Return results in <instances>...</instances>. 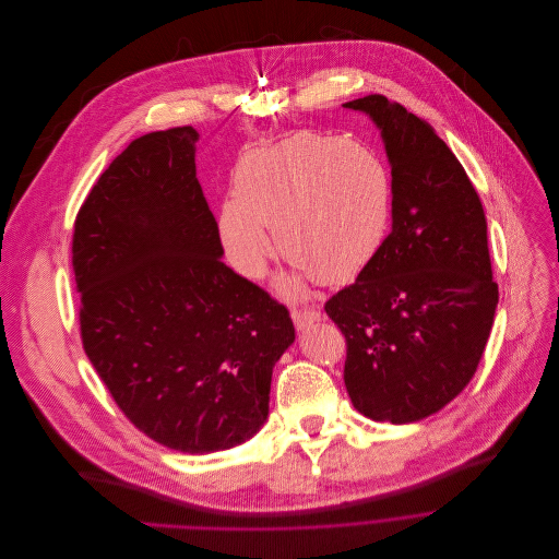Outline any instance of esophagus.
Returning <instances> with one entry per match:
<instances>
[{
  "label": "esophagus",
  "instance_id": "obj_1",
  "mask_svg": "<svg viewBox=\"0 0 559 559\" xmlns=\"http://www.w3.org/2000/svg\"><path fill=\"white\" fill-rule=\"evenodd\" d=\"M290 317H293V321H295V328L297 330H304V328H308L310 323H314V321H319V312L317 310H310V308H293L290 310Z\"/></svg>",
  "mask_w": 559,
  "mask_h": 559
}]
</instances>
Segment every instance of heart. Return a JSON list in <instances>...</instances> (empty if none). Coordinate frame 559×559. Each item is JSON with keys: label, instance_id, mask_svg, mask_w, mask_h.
Returning a JSON list of instances; mask_svg holds the SVG:
<instances>
[{"label": "heart", "instance_id": "heart-1", "mask_svg": "<svg viewBox=\"0 0 559 559\" xmlns=\"http://www.w3.org/2000/svg\"><path fill=\"white\" fill-rule=\"evenodd\" d=\"M392 215V180L383 160L353 139L297 132L249 152L234 176V200L219 209V242L231 266L260 280L273 255L293 262L284 290L301 282L342 286L379 255Z\"/></svg>", "mask_w": 559, "mask_h": 559}]
</instances>
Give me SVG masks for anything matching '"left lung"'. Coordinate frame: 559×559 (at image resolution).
Returning a JSON list of instances; mask_svg holds the SVG:
<instances>
[{"mask_svg": "<svg viewBox=\"0 0 559 559\" xmlns=\"http://www.w3.org/2000/svg\"><path fill=\"white\" fill-rule=\"evenodd\" d=\"M381 130L392 167V231L374 262L325 301L346 337L344 381L372 420H420L476 374L498 284L483 202L436 130L383 94L344 103Z\"/></svg>", "mask_w": 559, "mask_h": 559, "instance_id": "obj_1", "label": "left lung"}]
</instances>
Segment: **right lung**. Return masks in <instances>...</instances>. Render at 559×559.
<instances>
[{
    "label": "right lung",
    "instance_id": "obj_1",
    "mask_svg": "<svg viewBox=\"0 0 559 559\" xmlns=\"http://www.w3.org/2000/svg\"><path fill=\"white\" fill-rule=\"evenodd\" d=\"M195 141L189 126L152 132L109 163L76 213L72 269L83 350L111 399L165 448L211 454L264 425L295 328L219 260Z\"/></svg>",
    "mask_w": 559,
    "mask_h": 559
}]
</instances>
